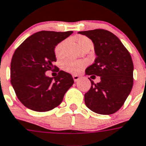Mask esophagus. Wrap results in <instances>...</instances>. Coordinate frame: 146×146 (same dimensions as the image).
I'll use <instances>...</instances> for the list:
<instances>
[{
  "instance_id": "esophagus-1",
  "label": "esophagus",
  "mask_w": 146,
  "mask_h": 146,
  "mask_svg": "<svg viewBox=\"0 0 146 146\" xmlns=\"http://www.w3.org/2000/svg\"><path fill=\"white\" fill-rule=\"evenodd\" d=\"M73 78L75 82H78V81L79 80V79H80V76L77 75H73Z\"/></svg>"
}]
</instances>
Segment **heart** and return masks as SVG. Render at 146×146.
Instances as JSON below:
<instances>
[{"label": "heart", "instance_id": "obj_1", "mask_svg": "<svg viewBox=\"0 0 146 146\" xmlns=\"http://www.w3.org/2000/svg\"><path fill=\"white\" fill-rule=\"evenodd\" d=\"M74 41H76L80 49L82 48L85 45L91 44V41L90 39L84 35H78L75 37ZM64 45H65V41H62L56 45V48H55V54H56V57H60L62 56ZM84 66H85V62L83 61H73V60L70 59L64 60L62 64V69L71 73H79Z\"/></svg>", "mask_w": 146, "mask_h": 146}]
</instances>
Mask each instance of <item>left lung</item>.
Masks as SVG:
<instances>
[{"mask_svg":"<svg viewBox=\"0 0 146 146\" xmlns=\"http://www.w3.org/2000/svg\"><path fill=\"white\" fill-rule=\"evenodd\" d=\"M78 33L93 41L96 56L94 63L85 70V75L100 76L96 84L88 78L91 87L84 94L85 105L99 114L114 113L123 105L133 87L131 56L120 40L108 30L96 29Z\"/></svg>","mask_w":146,"mask_h":146,"instance_id":"obj_1","label":"left lung"}]
</instances>
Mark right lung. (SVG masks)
Masks as SVG:
<instances>
[{"label": "right lung", "mask_w": 146, "mask_h": 146, "mask_svg": "<svg viewBox=\"0 0 146 146\" xmlns=\"http://www.w3.org/2000/svg\"><path fill=\"white\" fill-rule=\"evenodd\" d=\"M72 33L73 31L38 32L15 51L11 62V84L18 100L27 108L38 112L55 108L74 83L72 76L63 70L54 79L45 74L56 68L53 65L56 46Z\"/></svg>", "instance_id": "right-lung-1"}]
</instances>
